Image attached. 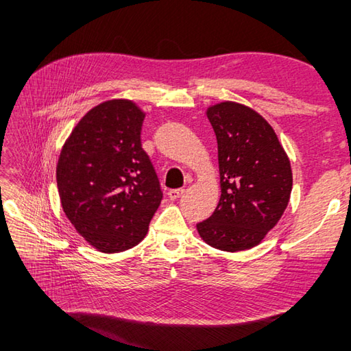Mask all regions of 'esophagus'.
Wrapping results in <instances>:
<instances>
[{
  "label": "esophagus",
  "mask_w": 351,
  "mask_h": 351,
  "mask_svg": "<svg viewBox=\"0 0 351 351\" xmlns=\"http://www.w3.org/2000/svg\"><path fill=\"white\" fill-rule=\"evenodd\" d=\"M184 195V189H173V190H169L167 191V196L169 199L175 200V199H180Z\"/></svg>",
  "instance_id": "esophagus-1"
}]
</instances>
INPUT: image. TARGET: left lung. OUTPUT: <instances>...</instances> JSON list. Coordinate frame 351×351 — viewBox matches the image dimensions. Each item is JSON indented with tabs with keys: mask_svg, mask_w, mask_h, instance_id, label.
Instances as JSON below:
<instances>
[{
	"mask_svg": "<svg viewBox=\"0 0 351 351\" xmlns=\"http://www.w3.org/2000/svg\"><path fill=\"white\" fill-rule=\"evenodd\" d=\"M217 137L221 196L197 232L211 247L240 252L255 247L276 226L289 202L293 171L278 136L265 119L237 102L206 110Z\"/></svg>",
	"mask_w": 351,
	"mask_h": 351,
	"instance_id": "obj_1",
	"label": "left lung"
}]
</instances>
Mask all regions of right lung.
Returning a JSON list of instances; mask_svg holds the SVG:
<instances>
[{
    "label": "right lung",
    "instance_id": "add662e5",
    "mask_svg": "<svg viewBox=\"0 0 351 351\" xmlns=\"http://www.w3.org/2000/svg\"><path fill=\"white\" fill-rule=\"evenodd\" d=\"M143 121L132 101L102 102L73 128L57 162L66 217L104 253L138 244L161 204L158 176L141 147Z\"/></svg>",
    "mask_w": 351,
    "mask_h": 351
}]
</instances>
